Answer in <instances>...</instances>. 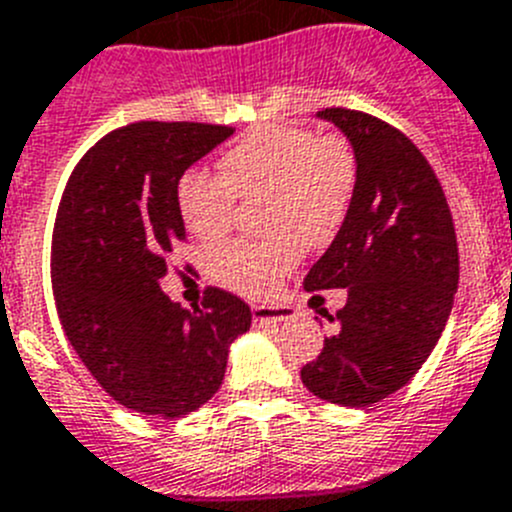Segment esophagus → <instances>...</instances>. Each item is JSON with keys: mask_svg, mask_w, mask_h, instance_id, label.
<instances>
[{"mask_svg": "<svg viewBox=\"0 0 512 512\" xmlns=\"http://www.w3.org/2000/svg\"><path fill=\"white\" fill-rule=\"evenodd\" d=\"M255 323H283L293 318V310L285 305H252Z\"/></svg>", "mask_w": 512, "mask_h": 512, "instance_id": "esophagus-1", "label": "esophagus"}]
</instances>
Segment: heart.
I'll return each mask as SVG.
<instances>
[{"instance_id": "heart-1", "label": "heart", "mask_w": 512, "mask_h": 512, "mask_svg": "<svg viewBox=\"0 0 512 512\" xmlns=\"http://www.w3.org/2000/svg\"><path fill=\"white\" fill-rule=\"evenodd\" d=\"M222 174L186 169L176 181L181 222L199 240L232 229L237 199L262 204L267 240H234L209 255L217 283L265 298L300 260L341 232L358 189V159L343 133L305 126H257L227 148Z\"/></svg>"}]
</instances>
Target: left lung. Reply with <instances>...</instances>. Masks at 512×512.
<instances>
[{
    "label": "left lung",
    "instance_id": "obj_1",
    "mask_svg": "<svg viewBox=\"0 0 512 512\" xmlns=\"http://www.w3.org/2000/svg\"><path fill=\"white\" fill-rule=\"evenodd\" d=\"M336 123L358 159V189L341 232L303 285L346 288L333 333L300 369L315 396L369 407L407 384L442 336L460 280L455 222L437 174L399 128L351 108ZM326 315V313H323Z\"/></svg>",
    "mask_w": 512,
    "mask_h": 512
}]
</instances>
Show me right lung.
I'll return each instance as SVG.
<instances>
[{
  "mask_svg": "<svg viewBox=\"0 0 512 512\" xmlns=\"http://www.w3.org/2000/svg\"><path fill=\"white\" fill-rule=\"evenodd\" d=\"M232 126L136 121L105 133L75 164L52 227L57 318L85 369L118 404L174 419L207 404L250 305L209 285L202 308L161 293L186 242L176 181ZM191 270V265H184Z\"/></svg>",
  "mask_w": 512,
  "mask_h": 512,
  "instance_id": "1",
  "label": "right lung"
}]
</instances>
